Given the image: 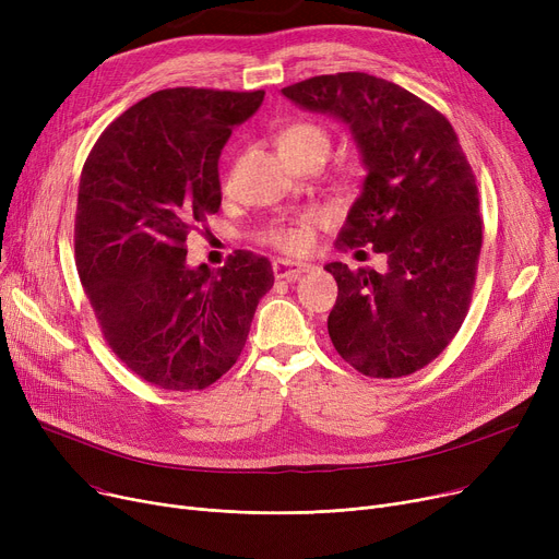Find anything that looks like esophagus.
I'll return each mask as SVG.
<instances>
[{"label": "esophagus", "mask_w": 559, "mask_h": 559, "mask_svg": "<svg viewBox=\"0 0 559 559\" xmlns=\"http://www.w3.org/2000/svg\"><path fill=\"white\" fill-rule=\"evenodd\" d=\"M272 270L276 278H285V281H297L301 274L310 272V264L306 262H297V260H287V258H276L272 262Z\"/></svg>", "instance_id": "34e87169"}]
</instances>
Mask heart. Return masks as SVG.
Returning a JSON list of instances; mask_svg holds the SVG:
<instances>
[{
  "label": "heart",
  "mask_w": 559,
  "mask_h": 559,
  "mask_svg": "<svg viewBox=\"0 0 559 559\" xmlns=\"http://www.w3.org/2000/svg\"><path fill=\"white\" fill-rule=\"evenodd\" d=\"M304 142H317L329 150V135L326 131L317 127V124H308V122H299V124H292L287 127L281 138H278V146H287V144H304ZM326 222V217L310 211L304 213L295 219H289L285 224L272 226L267 233H264V240L270 245H274L281 251L287 253H304L312 247L314 242V230Z\"/></svg>",
  "instance_id": "heart-1"
}]
</instances>
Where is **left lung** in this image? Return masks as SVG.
Returning <instances> with one entry per match:
<instances>
[{
	"mask_svg": "<svg viewBox=\"0 0 559 559\" xmlns=\"http://www.w3.org/2000/svg\"><path fill=\"white\" fill-rule=\"evenodd\" d=\"M283 95L337 117L360 150L367 176L335 247L388 255L385 274L326 264L337 281L333 346L365 376L415 373L449 346L472 304L483 247L474 169L447 117L392 81L340 72Z\"/></svg>",
	"mask_w": 559,
	"mask_h": 559,
	"instance_id": "8db88e82",
	"label": "left lung"
}]
</instances>
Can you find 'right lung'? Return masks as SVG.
Here are the masks:
<instances>
[{"instance_id":"obj_1","label":"right lung","mask_w":559,"mask_h":559,"mask_svg":"<svg viewBox=\"0 0 559 559\" xmlns=\"http://www.w3.org/2000/svg\"><path fill=\"white\" fill-rule=\"evenodd\" d=\"M264 93L169 87L117 117L85 158L76 270L104 340L160 390H203L240 358L274 285L264 255L188 267L190 230L222 205L219 154Z\"/></svg>"}]
</instances>
